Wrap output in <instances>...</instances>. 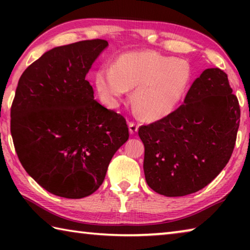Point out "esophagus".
<instances>
[{"instance_id": "esophagus-1", "label": "esophagus", "mask_w": 250, "mask_h": 250, "mask_svg": "<svg viewBox=\"0 0 250 250\" xmlns=\"http://www.w3.org/2000/svg\"><path fill=\"white\" fill-rule=\"evenodd\" d=\"M129 132L131 133V134H134V133H137V131H138V125L135 124V122H129Z\"/></svg>"}]
</instances>
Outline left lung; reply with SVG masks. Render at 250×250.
I'll return each instance as SVG.
<instances>
[{"instance_id":"1","label":"left lung","mask_w":250,"mask_h":250,"mask_svg":"<svg viewBox=\"0 0 250 250\" xmlns=\"http://www.w3.org/2000/svg\"><path fill=\"white\" fill-rule=\"evenodd\" d=\"M107 46L90 40L55 47L19 80L11 107L15 151L25 171L54 195H91L129 139L125 118L97 103L86 80Z\"/></svg>"}]
</instances>
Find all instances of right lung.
<instances>
[{"mask_svg": "<svg viewBox=\"0 0 250 250\" xmlns=\"http://www.w3.org/2000/svg\"><path fill=\"white\" fill-rule=\"evenodd\" d=\"M239 120L227 75L218 68L203 71L183 104L139 128L147 185L162 195L184 196L209 184L230 159Z\"/></svg>", "mask_w": 250, "mask_h": 250, "instance_id": "right-lung-1", "label": "right lung"}]
</instances>
